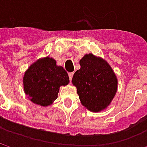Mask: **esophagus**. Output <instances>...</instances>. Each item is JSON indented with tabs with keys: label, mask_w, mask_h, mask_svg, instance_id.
<instances>
[{
	"label": "esophagus",
	"mask_w": 147,
	"mask_h": 147,
	"mask_svg": "<svg viewBox=\"0 0 147 147\" xmlns=\"http://www.w3.org/2000/svg\"><path fill=\"white\" fill-rule=\"evenodd\" d=\"M69 75V78H70V81H71V79H72V76H73V72H70V73L68 74Z\"/></svg>",
	"instance_id": "34e87169"
}]
</instances>
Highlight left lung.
I'll return each mask as SVG.
<instances>
[{"label":"left lung","mask_w":147,"mask_h":147,"mask_svg":"<svg viewBox=\"0 0 147 147\" xmlns=\"http://www.w3.org/2000/svg\"><path fill=\"white\" fill-rule=\"evenodd\" d=\"M79 63L81 68L74 73L72 84L80 101L90 111H102L117 94V76L105 59L93 53L85 54Z\"/></svg>","instance_id":"obj_1"}]
</instances>
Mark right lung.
I'll return each mask as SVG.
<instances>
[{
	"label": "right lung",
	"mask_w": 147,
	"mask_h": 147,
	"mask_svg": "<svg viewBox=\"0 0 147 147\" xmlns=\"http://www.w3.org/2000/svg\"><path fill=\"white\" fill-rule=\"evenodd\" d=\"M49 56L31 64L23 76L24 94L39 106L51 105L58 98L61 86H66L70 79L65 69Z\"/></svg>",
	"instance_id": "obj_1"
}]
</instances>
